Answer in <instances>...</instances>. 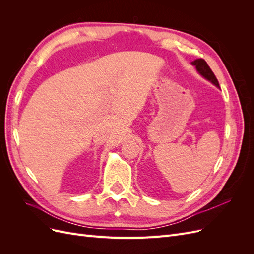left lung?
Returning <instances> with one entry per match:
<instances>
[{
	"instance_id": "obj_1",
	"label": "left lung",
	"mask_w": 254,
	"mask_h": 254,
	"mask_svg": "<svg viewBox=\"0 0 254 254\" xmlns=\"http://www.w3.org/2000/svg\"><path fill=\"white\" fill-rule=\"evenodd\" d=\"M191 65H194L196 67L197 72L200 74L203 78H205L206 80H209L210 82H212L214 84V86H216L217 88H219L218 80H217L216 77H215L214 73L212 72L210 66L207 65V64L205 63V60L196 59L194 61H191Z\"/></svg>"
}]
</instances>
